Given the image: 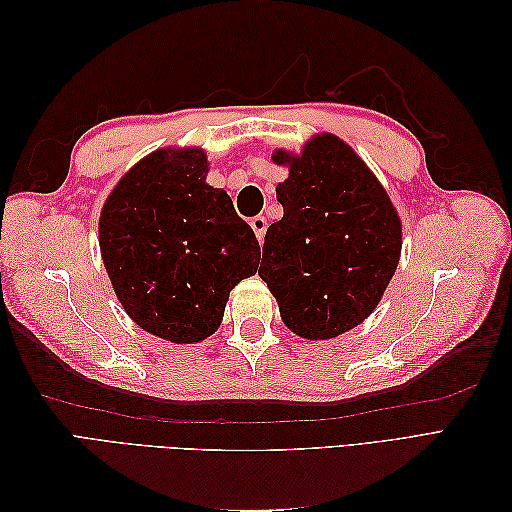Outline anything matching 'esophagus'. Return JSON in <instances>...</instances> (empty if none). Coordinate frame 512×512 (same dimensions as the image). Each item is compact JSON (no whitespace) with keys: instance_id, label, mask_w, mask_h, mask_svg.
<instances>
[{"instance_id":"1","label":"esophagus","mask_w":512,"mask_h":512,"mask_svg":"<svg viewBox=\"0 0 512 512\" xmlns=\"http://www.w3.org/2000/svg\"><path fill=\"white\" fill-rule=\"evenodd\" d=\"M250 226L254 228L258 241L262 243V239H265V232H267V218H265V215H256V218L250 220Z\"/></svg>"}]
</instances>
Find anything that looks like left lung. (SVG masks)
<instances>
[{
    "instance_id": "8db88e82",
    "label": "left lung",
    "mask_w": 512,
    "mask_h": 512,
    "mask_svg": "<svg viewBox=\"0 0 512 512\" xmlns=\"http://www.w3.org/2000/svg\"><path fill=\"white\" fill-rule=\"evenodd\" d=\"M290 175L277 185L284 218L269 226L258 275L280 303L286 327L331 339L361 324L395 275L401 222L378 179L333 134L299 158L275 151Z\"/></svg>"
}]
</instances>
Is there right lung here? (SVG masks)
Here are the masks:
<instances>
[{"label": "right lung", "instance_id": "1", "mask_svg": "<svg viewBox=\"0 0 512 512\" xmlns=\"http://www.w3.org/2000/svg\"><path fill=\"white\" fill-rule=\"evenodd\" d=\"M205 177V151L160 149L115 185L100 215L117 299L138 327L175 344L215 333L230 290L260 262L254 230Z\"/></svg>", "mask_w": 512, "mask_h": 512}]
</instances>
